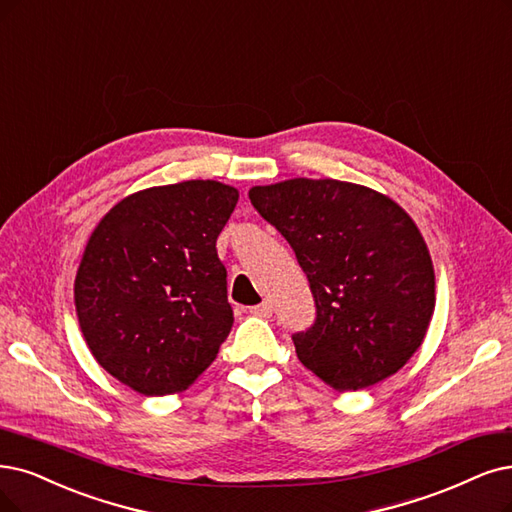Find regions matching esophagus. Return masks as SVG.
<instances>
[{"label": "esophagus", "mask_w": 512, "mask_h": 512, "mask_svg": "<svg viewBox=\"0 0 512 512\" xmlns=\"http://www.w3.org/2000/svg\"><path fill=\"white\" fill-rule=\"evenodd\" d=\"M249 312L253 316H259V318H270L272 316V306L268 304V301H261L259 306H253Z\"/></svg>", "instance_id": "obj_1"}]
</instances>
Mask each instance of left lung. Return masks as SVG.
<instances>
[{
  "label": "left lung",
  "instance_id": "left-lung-1",
  "mask_svg": "<svg viewBox=\"0 0 512 512\" xmlns=\"http://www.w3.org/2000/svg\"><path fill=\"white\" fill-rule=\"evenodd\" d=\"M257 213L293 246L316 304L297 358L337 392L399 371L434 314V268L415 221L388 196L337 179L255 185Z\"/></svg>",
  "mask_w": 512,
  "mask_h": 512
}]
</instances>
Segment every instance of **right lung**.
Instances as JSON below:
<instances>
[{
  "label": "right lung",
  "mask_w": 512,
  "mask_h": 512,
  "mask_svg": "<svg viewBox=\"0 0 512 512\" xmlns=\"http://www.w3.org/2000/svg\"><path fill=\"white\" fill-rule=\"evenodd\" d=\"M238 189L211 179L141 189L94 227L73 297L97 363L145 396L183 392L230 335L217 236Z\"/></svg>",
  "instance_id": "right-lung-1"
}]
</instances>
